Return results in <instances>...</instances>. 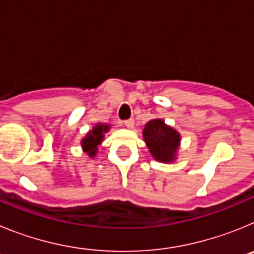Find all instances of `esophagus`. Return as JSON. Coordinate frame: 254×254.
Segmentation results:
<instances>
[{
	"mask_svg": "<svg viewBox=\"0 0 254 254\" xmlns=\"http://www.w3.org/2000/svg\"><path fill=\"white\" fill-rule=\"evenodd\" d=\"M125 126L127 127V128H133V126H134V121L133 120H127L125 121Z\"/></svg>",
	"mask_w": 254,
	"mask_h": 254,
	"instance_id": "1",
	"label": "esophagus"
}]
</instances>
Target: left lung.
Returning <instances> with one entry per match:
<instances>
[{
    "label": "left lung",
    "mask_w": 254,
    "mask_h": 254,
    "mask_svg": "<svg viewBox=\"0 0 254 254\" xmlns=\"http://www.w3.org/2000/svg\"><path fill=\"white\" fill-rule=\"evenodd\" d=\"M142 137L155 160L160 163H173L177 158L181 134L165 125L163 120H152L145 125Z\"/></svg>",
    "instance_id": "1"
}]
</instances>
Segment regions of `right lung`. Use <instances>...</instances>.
<instances>
[{
    "instance_id": "1",
    "label": "right lung",
    "mask_w": 254,
    "mask_h": 254,
    "mask_svg": "<svg viewBox=\"0 0 254 254\" xmlns=\"http://www.w3.org/2000/svg\"><path fill=\"white\" fill-rule=\"evenodd\" d=\"M109 128H111V126L109 125L99 123V125L94 126L93 129L87 132L86 136L81 140L82 150H84L90 158H94V156H95V154L98 152V146L102 143L103 138H104V134L109 131Z\"/></svg>"
}]
</instances>
